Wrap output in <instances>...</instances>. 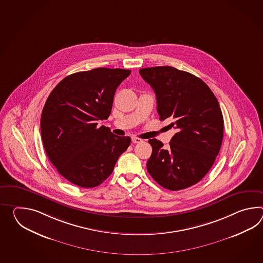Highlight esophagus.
Masks as SVG:
<instances>
[{
  "label": "esophagus",
  "mask_w": 263,
  "mask_h": 263,
  "mask_svg": "<svg viewBox=\"0 0 263 263\" xmlns=\"http://www.w3.org/2000/svg\"><path fill=\"white\" fill-rule=\"evenodd\" d=\"M142 141L141 139L140 138H138V137H132V142L133 143H140Z\"/></svg>",
  "instance_id": "esophagus-1"
}]
</instances>
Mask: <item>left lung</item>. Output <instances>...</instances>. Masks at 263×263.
I'll use <instances>...</instances> for the list:
<instances>
[{
  "mask_svg": "<svg viewBox=\"0 0 263 263\" xmlns=\"http://www.w3.org/2000/svg\"><path fill=\"white\" fill-rule=\"evenodd\" d=\"M140 74L156 93L159 120L168 119V127L177 130L169 148L160 140H148L153 151L147 171L165 189L191 187L208 174L221 149L223 118L219 103L203 80L187 71L158 66L140 69Z\"/></svg>",
  "mask_w": 263,
  "mask_h": 263,
  "instance_id": "left-lung-1",
  "label": "left lung"
}]
</instances>
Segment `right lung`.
Segmentation results:
<instances>
[{
    "mask_svg": "<svg viewBox=\"0 0 263 263\" xmlns=\"http://www.w3.org/2000/svg\"><path fill=\"white\" fill-rule=\"evenodd\" d=\"M130 73L108 68L72 73L47 99L41 119L45 152L59 174L76 186H99L130 145V137L97 126L109 117L115 91Z\"/></svg>",
    "mask_w": 263,
    "mask_h": 263,
    "instance_id": "right-lung-1",
    "label": "right lung"
}]
</instances>
